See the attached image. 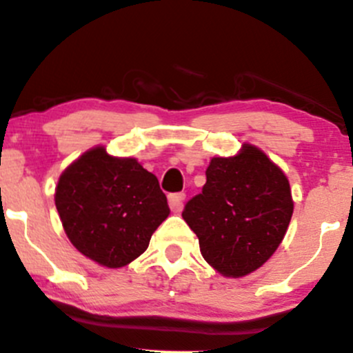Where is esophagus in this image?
<instances>
[{
  "label": "esophagus",
  "mask_w": 353,
  "mask_h": 353,
  "mask_svg": "<svg viewBox=\"0 0 353 353\" xmlns=\"http://www.w3.org/2000/svg\"><path fill=\"white\" fill-rule=\"evenodd\" d=\"M185 199L184 192H174V194H169V208L172 209L174 212H179L183 209V203Z\"/></svg>",
  "instance_id": "esophagus-1"
}]
</instances>
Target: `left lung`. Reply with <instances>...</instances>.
Returning <instances> with one entry per match:
<instances>
[{"label":"left lung","mask_w":353,"mask_h":353,"mask_svg":"<svg viewBox=\"0 0 353 353\" xmlns=\"http://www.w3.org/2000/svg\"><path fill=\"white\" fill-rule=\"evenodd\" d=\"M292 214L286 176L265 152L248 144L238 156L212 159L203 191L183 211L199 238L203 258L233 278L258 270L276 251Z\"/></svg>","instance_id":"obj_1"}]
</instances>
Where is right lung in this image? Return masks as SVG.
<instances>
[{"label": "right lung", "instance_id": "1", "mask_svg": "<svg viewBox=\"0 0 353 353\" xmlns=\"http://www.w3.org/2000/svg\"><path fill=\"white\" fill-rule=\"evenodd\" d=\"M55 204L72 245L108 268L141 256L169 216L157 177L135 159L108 156L103 147L85 152L61 174Z\"/></svg>", "mask_w": 353, "mask_h": 353}]
</instances>
